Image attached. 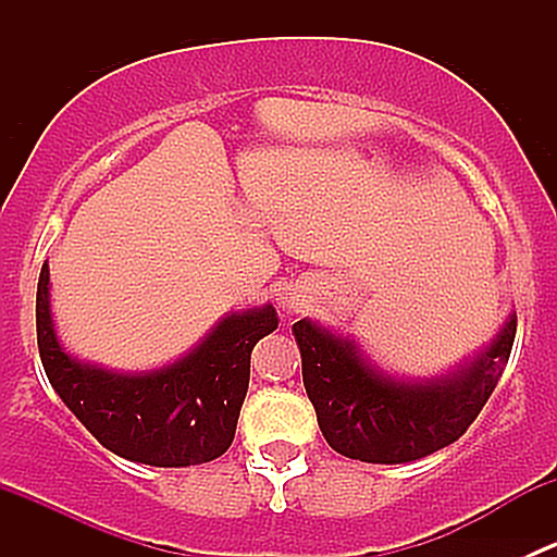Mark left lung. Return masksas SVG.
Returning <instances> with one entry per match:
<instances>
[{
  "label": "left lung",
  "mask_w": 557,
  "mask_h": 557,
  "mask_svg": "<svg viewBox=\"0 0 557 557\" xmlns=\"http://www.w3.org/2000/svg\"><path fill=\"white\" fill-rule=\"evenodd\" d=\"M518 314H509L476 356L436 377H396L380 369L352 336L305 318L294 323L301 377L325 442L345 458L409 463L466 434L502 380Z\"/></svg>",
  "instance_id": "8db88e82"
}]
</instances>
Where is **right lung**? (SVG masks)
<instances>
[{
	"mask_svg": "<svg viewBox=\"0 0 557 557\" xmlns=\"http://www.w3.org/2000/svg\"><path fill=\"white\" fill-rule=\"evenodd\" d=\"M277 329L272 305L228 312L174 363L117 372L61 347L50 314V269L37 283V345L61 401L107 450L134 463H207L232 447L250 383V352Z\"/></svg>",
	"mask_w": 557,
	"mask_h": 557,
	"instance_id": "obj_1",
	"label": "right lung"
}]
</instances>
